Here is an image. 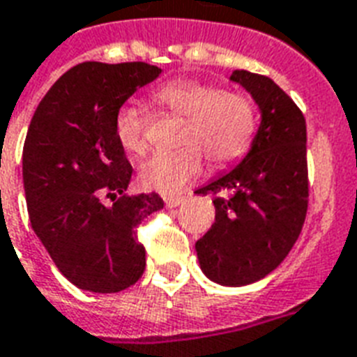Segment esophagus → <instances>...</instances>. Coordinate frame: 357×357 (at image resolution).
Segmentation results:
<instances>
[{"mask_svg": "<svg viewBox=\"0 0 357 357\" xmlns=\"http://www.w3.org/2000/svg\"><path fill=\"white\" fill-rule=\"evenodd\" d=\"M184 203V199L182 197H165V206L167 208H176V206H181Z\"/></svg>", "mask_w": 357, "mask_h": 357, "instance_id": "34e87169", "label": "esophagus"}]
</instances>
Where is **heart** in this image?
<instances>
[{
    "label": "heart",
    "instance_id": "b5f03b06",
    "mask_svg": "<svg viewBox=\"0 0 357 357\" xmlns=\"http://www.w3.org/2000/svg\"><path fill=\"white\" fill-rule=\"evenodd\" d=\"M154 98L175 115L186 117L176 153L154 154L139 167L141 186L160 193H176L203 169V154L216 167L242 158L257 132L253 102L240 93L197 79H175L162 85ZM145 119L134 104L115 115V134L124 151H145Z\"/></svg>",
    "mask_w": 357,
    "mask_h": 357
}]
</instances>
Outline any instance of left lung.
<instances>
[{
    "mask_svg": "<svg viewBox=\"0 0 357 357\" xmlns=\"http://www.w3.org/2000/svg\"><path fill=\"white\" fill-rule=\"evenodd\" d=\"M261 113L251 147L238 165L214 176L197 193L212 199L216 222L195 242L199 266L210 281L244 287L284 261L307 212V130L292 98L266 76L234 70Z\"/></svg>",
    "mask_w": 357,
    "mask_h": 357,
    "instance_id": "8db88e82",
    "label": "left lung"
}]
</instances>
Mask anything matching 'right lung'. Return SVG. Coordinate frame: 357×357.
Segmentation results:
<instances>
[{
	"label": "right lung",
	"mask_w": 357,
	"mask_h": 357,
	"mask_svg": "<svg viewBox=\"0 0 357 357\" xmlns=\"http://www.w3.org/2000/svg\"><path fill=\"white\" fill-rule=\"evenodd\" d=\"M162 74L147 63H82L61 76L33 115L22 153L29 222L73 284L109 294L145 270L135 229L164 208L158 193L124 195L132 165L115 134L119 107ZM107 191L113 205H104Z\"/></svg>",
	"instance_id": "1"
}]
</instances>
